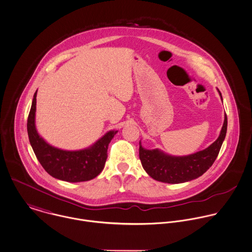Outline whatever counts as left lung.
I'll return each instance as SVG.
<instances>
[{
	"mask_svg": "<svg viewBox=\"0 0 252 252\" xmlns=\"http://www.w3.org/2000/svg\"><path fill=\"white\" fill-rule=\"evenodd\" d=\"M219 91V90H218ZM220 98L222 95L219 91ZM227 131V117L224 116L220 133L208 148L188 156H172L159 149H145L140 141L139 158L144 170L154 180L166 184H182L202 176L213 165Z\"/></svg>",
	"mask_w": 252,
	"mask_h": 252,
	"instance_id": "8db88e82",
	"label": "left lung"
}]
</instances>
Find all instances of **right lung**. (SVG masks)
Here are the masks:
<instances>
[{
    "mask_svg": "<svg viewBox=\"0 0 252 252\" xmlns=\"http://www.w3.org/2000/svg\"><path fill=\"white\" fill-rule=\"evenodd\" d=\"M36 93L33 94L28 117L27 130L30 144L39 163L55 179L80 183L93 180L103 170L108 145L118 132L109 130L88 148L68 151L50 145L37 132L35 126Z\"/></svg>",
    "mask_w": 252,
    "mask_h": 252,
    "instance_id": "right-lung-1",
    "label": "right lung"
}]
</instances>
